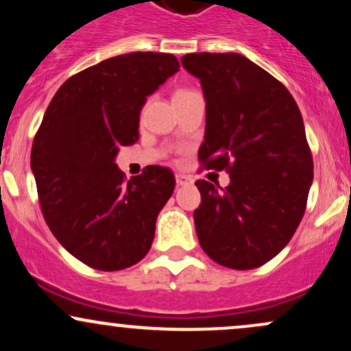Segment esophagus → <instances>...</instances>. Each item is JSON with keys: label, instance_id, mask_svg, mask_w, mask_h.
<instances>
[{"label": "esophagus", "instance_id": "34e87169", "mask_svg": "<svg viewBox=\"0 0 351 351\" xmlns=\"http://www.w3.org/2000/svg\"><path fill=\"white\" fill-rule=\"evenodd\" d=\"M176 184H178V186H191L193 178L186 175H176Z\"/></svg>", "mask_w": 351, "mask_h": 351}]
</instances>
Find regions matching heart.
I'll return each instance as SVG.
<instances>
[{"label": "heart", "instance_id": "obj_1", "mask_svg": "<svg viewBox=\"0 0 351 351\" xmlns=\"http://www.w3.org/2000/svg\"><path fill=\"white\" fill-rule=\"evenodd\" d=\"M180 92H184V90H180Z\"/></svg>", "mask_w": 351, "mask_h": 351}]
</instances>
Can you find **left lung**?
Masks as SVG:
<instances>
[{
    "label": "left lung",
    "instance_id": "1",
    "mask_svg": "<svg viewBox=\"0 0 351 351\" xmlns=\"http://www.w3.org/2000/svg\"><path fill=\"white\" fill-rule=\"evenodd\" d=\"M181 64L206 100L199 162L231 178L226 188L196 181L199 244L224 267L256 269L287 245L307 206L313 162L302 114L279 80L236 52H196Z\"/></svg>",
    "mask_w": 351,
    "mask_h": 351
}]
</instances>
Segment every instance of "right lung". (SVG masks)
<instances>
[{
  "mask_svg": "<svg viewBox=\"0 0 351 351\" xmlns=\"http://www.w3.org/2000/svg\"><path fill=\"white\" fill-rule=\"evenodd\" d=\"M178 71L173 54L115 56L67 79L44 114L31 150L39 204L56 239L88 267L122 271L150 251L175 176L150 167L125 183L115 158L138 140L148 95Z\"/></svg>",
  "mask_w": 351,
  "mask_h": 351,
  "instance_id": "1",
  "label": "right lung"
}]
</instances>
